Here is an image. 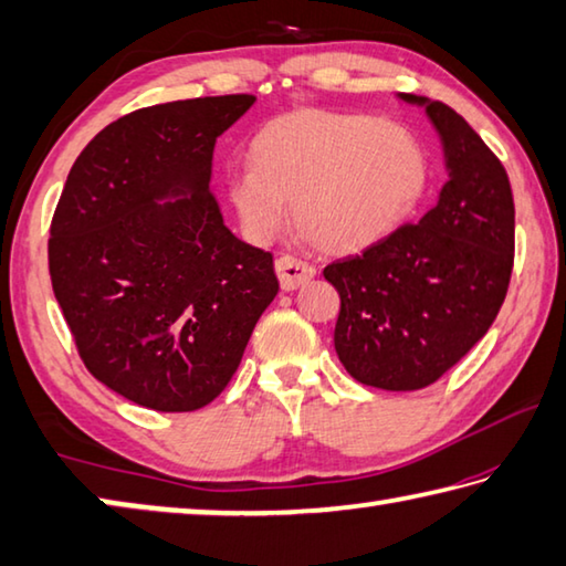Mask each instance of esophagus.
<instances>
[{
    "label": "esophagus",
    "instance_id": "1",
    "mask_svg": "<svg viewBox=\"0 0 566 566\" xmlns=\"http://www.w3.org/2000/svg\"><path fill=\"white\" fill-rule=\"evenodd\" d=\"M274 266H276V276H280L282 290H286V292H292V290H296V286L306 284L310 280H314V274H317V270H314L312 264L296 260V256H290V254L280 256Z\"/></svg>",
    "mask_w": 566,
    "mask_h": 566
}]
</instances>
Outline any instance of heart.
<instances>
[{
	"label": "heart",
	"instance_id": "obj_1",
	"mask_svg": "<svg viewBox=\"0 0 566 566\" xmlns=\"http://www.w3.org/2000/svg\"><path fill=\"white\" fill-rule=\"evenodd\" d=\"M252 161L229 169L227 195L252 244L290 219L332 254L379 244L427 195L429 155L415 129L371 114L300 109L254 134Z\"/></svg>",
	"mask_w": 566,
	"mask_h": 566
}]
</instances>
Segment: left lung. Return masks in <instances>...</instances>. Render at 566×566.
Segmentation results:
<instances>
[{"instance_id":"obj_1","label":"left lung","mask_w":566,"mask_h":566,"mask_svg":"<svg viewBox=\"0 0 566 566\" xmlns=\"http://www.w3.org/2000/svg\"><path fill=\"white\" fill-rule=\"evenodd\" d=\"M444 147L447 185L417 224L324 266L342 310L334 349L367 387L415 391L452 369L500 314L514 264L510 177L464 117L415 94Z\"/></svg>"}]
</instances>
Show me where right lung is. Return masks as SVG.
<instances>
[{
	"label": "right lung",
	"mask_w": 566,
	"mask_h": 566,
	"mask_svg": "<svg viewBox=\"0 0 566 566\" xmlns=\"http://www.w3.org/2000/svg\"><path fill=\"white\" fill-rule=\"evenodd\" d=\"M254 102L224 94L124 114L64 181L52 290L84 367L139 407L195 411L222 395L280 292L272 254L229 232L209 191L217 137Z\"/></svg>",
	"instance_id": "1"
}]
</instances>
